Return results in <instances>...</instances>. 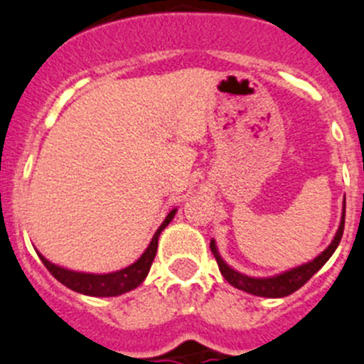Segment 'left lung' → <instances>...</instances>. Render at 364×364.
Wrapping results in <instances>:
<instances>
[{"instance_id": "8db88e82", "label": "left lung", "mask_w": 364, "mask_h": 364, "mask_svg": "<svg viewBox=\"0 0 364 364\" xmlns=\"http://www.w3.org/2000/svg\"><path fill=\"white\" fill-rule=\"evenodd\" d=\"M343 228H345V206H343V215H341V222L340 228H338L336 235H334L333 242L331 245L323 250L320 256H316L315 259L309 261V263L301 264L297 268H291V270L283 272L279 276L274 277H249L243 276L240 272L232 270L231 267H228L224 259L218 254L217 245H215V240L210 242V249L213 252L215 259L218 263V270L224 276V279L228 281L231 287L238 288V290L247 291V294L257 295V297H268V299H279V297H287V295H291L294 291H297L299 288L304 287L313 276H315L316 272L327 263L333 252L336 250V247L340 245L341 236H343Z\"/></svg>"}]
</instances>
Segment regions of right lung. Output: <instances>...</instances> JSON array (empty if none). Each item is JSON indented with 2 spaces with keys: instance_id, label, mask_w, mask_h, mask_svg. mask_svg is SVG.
Returning a JSON list of instances; mask_svg holds the SVG:
<instances>
[{
  "instance_id": "obj_1",
  "label": "right lung",
  "mask_w": 364,
  "mask_h": 364,
  "mask_svg": "<svg viewBox=\"0 0 364 364\" xmlns=\"http://www.w3.org/2000/svg\"><path fill=\"white\" fill-rule=\"evenodd\" d=\"M174 215L176 210H172L171 213L167 215L164 224H161L160 228H158V231L154 232L153 240H151L146 252H144L135 263L122 268V270L112 272V274H85V272L67 270V268L53 264L51 261L46 259L42 254H38V257H41L44 267L51 272V276L55 277L56 281H60V283L65 284L70 290L77 291V294L90 295V297H115V295H122L129 290H135V288L147 277L154 256H156L160 232L171 224Z\"/></svg>"
}]
</instances>
